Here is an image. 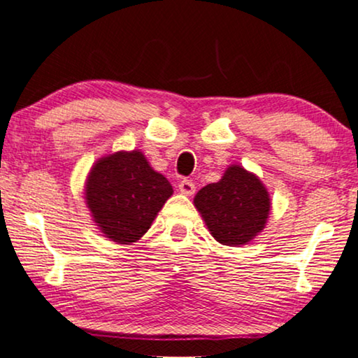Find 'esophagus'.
<instances>
[{
    "label": "esophagus",
    "instance_id": "1",
    "mask_svg": "<svg viewBox=\"0 0 358 358\" xmlns=\"http://www.w3.org/2000/svg\"><path fill=\"white\" fill-rule=\"evenodd\" d=\"M178 189L183 194H188V196H192V194L194 193V183L192 182V180L185 178V180H182V182L178 183Z\"/></svg>",
    "mask_w": 358,
    "mask_h": 358
}]
</instances>
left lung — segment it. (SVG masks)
<instances>
[{"instance_id": "8db88e82", "label": "left lung", "mask_w": 358, "mask_h": 358, "mask_svg": "<svg viewBox=\"0 0 358 358\" xmlns=\"http://www.w3.org/2000/svg\"><path fill=\"white\" fill-rule=\"evenodd\" d=\"M194 206L216 241L239 246L262 231L271 200L268 189L256 175L233 165L218 183L206 185L196 193Z\"/></svg>"}]
</instances>
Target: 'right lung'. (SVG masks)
I'll use <instances>...</instances> for the list:
<instances>
[{"label": "right lung", "instance_id": "add662e5", "mask_svg": "<svg viewBox=\"0 0 358 358\" xmlns=\"http://www.w3.org/2000/svg\"><path fill=\"white\" fill-rule=\"evenodd\" d=\"M171 193L169 180L137 150L101 158L85 183L94 221L107 238L120 244L142 238Z\"/></svg>", "mask_w": 358, "mask_h": 358}]
</instances>
